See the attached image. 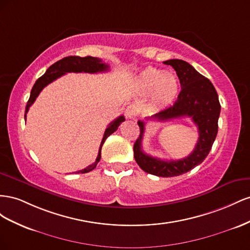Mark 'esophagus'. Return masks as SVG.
<instances>
[{"label": "esophagus", "mask_w": 250, "mask_h": 250, "mask_svg": "<svg viewBox=\"0 0 250 250\" xmlns=\"http://www.w3.org/2000/svg\"><path fill=\"white\" fill-rule=\"evenodd\" d=\"M125 115H126L127 118H130V119L135 118V117L138 115V108H137L136 105H134V104L129 105L126 108V110H125Z\"/></svg>", "instance_id": "34e87169"}]
</instances>
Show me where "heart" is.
Here are the masks:
<instances>
[{"label":"heart","mask_w":250,"mask_h":250,"mask_svg":"<svg viewBox=\"0 0 250 250\" xmlns=\"http://www.w3.org/2000/svg\"><path fill=\"white\" fill-rule=\"evenodd\" d=\"M140 93L151 95L157 105H167L174 102L179 92V80L174 74L155 68H147L137 78Z\"/></svg>","instance_id":"b5f03b06"}]
</instances>
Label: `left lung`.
<instances>
[{"mask_svg": "<svg viewBox=\"0 0 250 250\" xmlns=\"http://www.w3.org/2000/svg\"><path fill=\"white\" fill-rule=\"evenodd\" d=\"M172 66L180 81L181 91L173 105L163 109L148 119L166 121L179 117H190L198 126V142L188 157L180 160H161L146 155L141 148L146 124L138 120L140 135L134 144V157L145 172L158 177L179 176L192 169L206 158L218 133L221 105L217 91L208 78L198 72L188 62L181 60L163 62Z\"/></svg>", "mask_w": 250, "mask_h": 250, "instance_id": "1", "label": "left lung"}]
</instances>
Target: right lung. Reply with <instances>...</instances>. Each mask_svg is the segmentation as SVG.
<instances>
[{
  "label": "right lung",
  "instance_id": "obj_1",
  "mask_svg": "<svg viewBox=\"0 0 250 250\" xmlns=\"http://www.w3.org/2000/svg\"><path fill=\"white\" fill-rule=\"evenodd\" d=\"M109 70V66L105 65L104 62L101 59L97 58H92V56H85V58H80V56H67V58H63L62 60L54 62L52 66H50L48 70L46 71V73L44 75H42L39 80L35 82L33 88L31 90L29 101H28L26 104V111H25V119H26V114L29 110L31 104L35 102V99L39 96L41 93V91L44 89L47 84L50 83H52L53 81L58 80L59 77L62 76L63 74H66L68 72H75V73H97V72H105V71ZM125 121V116H119L115 120H113L112 123L106 127L104 137L102 140L101 146H99V151L97 158L94 163H92L91 166L88 167H85L82 170H78L76 172L77 174H84V173H89L92 169H94L97 166V163L101 160L102 157V146L104 145V142L105 139L108 138L111 134L115 132L120 124Z\"/></svg>",
  "mask_w": 250,
  "mask_h": 250
}]
</instances>
